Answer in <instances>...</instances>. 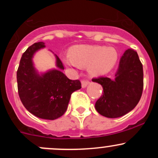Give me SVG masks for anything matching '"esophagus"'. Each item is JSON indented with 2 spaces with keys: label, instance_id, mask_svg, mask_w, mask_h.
I'll return each instance as SVG.
<instances>
[{
  "label": "esophagus",
  "instance_id": "obj_1",
  "mask_svg": "<svg viewBox=\"0 0 158 158\" xmlns=\"http://www.w3.org/2000/svg\"><path fill=\"white\" fill-rule=\"evenodd\" d=\"M89 81L87 80H82V88H85V87L87 86V85H89Z\"/></svg>",
  "mask_w": 158,
  "mask_h": 158
}]
</instances>
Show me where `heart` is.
<instances>
[{"label":"heart","mask_w":158,"mask_h":158,"mask_svg":"<svg viewBox=\"0 0 158 158\" xmlns=\"http://www.w3.org/2000/svg\"><path fill=\"white\" fill-rule=\"evenodd\" d=\"M70 57L64 59V63L71 67L88 66L89 74L100 76L107 74L115 66L118 52L111 47L99 46L79 45L70 50Z\"/></svg>","instance_id":"heart-1"}]
</instances>
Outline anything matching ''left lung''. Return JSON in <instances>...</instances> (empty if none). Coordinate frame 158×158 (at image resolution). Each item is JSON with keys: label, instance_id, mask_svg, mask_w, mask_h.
Returning <instances> with one entry per match:
<instances>
[{"label": "left lung", "instance_id": "8db88e82", "mask_svg": "<svg viewBox=\"0 0 158 158\" xmlns=\"http://www.w3.org/2000/svg\"><path fill=\"white\" fill-rule=\"evenodd\" d=\"M143 75V66L136 51L125 50L114 79H92L103 88V95L95 102L96 111L105 117L115 118L135 109L142 95Z\"/></svg>", "mask_w": 158, "mask_h": 158}]
</instances>
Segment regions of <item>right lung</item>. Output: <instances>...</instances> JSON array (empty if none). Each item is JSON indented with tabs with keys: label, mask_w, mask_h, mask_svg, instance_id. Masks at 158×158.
Segmentation results:
<instances>
[{
	"label": "right lung",
	"mask_w": 158,
	"mask_h": 158,
	"mask_svg": "<svg viewBox=\"0 0 158 158\" xmlns=\"http://www.w3.org/2000/svg\"><path fill=\"white\" fill-rule=\"evenodd\" d=\"M45 47L44 42H38L23 52L17 72V88L20 100L29 112L40 118L55 120L66 112L72 93L81 89V82L68 79L56 54V69L40 73L33 58Z\"/></svg>",
	"instance_id": "right-lung-1"
}]
</instances>
